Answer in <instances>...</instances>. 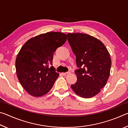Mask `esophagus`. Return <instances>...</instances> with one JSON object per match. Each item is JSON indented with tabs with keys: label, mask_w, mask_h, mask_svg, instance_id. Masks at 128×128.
Wrapping results in <instances>:
<instances>
[{
	"label": "esophagus",
	"mask_w": 128,
	"mask_h": 128,
	"mask_svg": "<svg viewBox=\"0 0 128 128\" xmlns=\"http://www.w3.org/2000/svg\"><path fill=\"white\" fill-rule=\"evenodd\" d=\"M69 73H70V72H66V73H62V74L63 75V76H66L69 74Z\"/></svg>",
	"instance_id": "obj_1"
}]
</instances>
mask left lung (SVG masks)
I'll use <instances>...</instances> for the list:
<instances>
[{"mask_svg": "<svg viewBox=\"0 0 128 128\" xmlns=\"http://www.w3.org/2000/svg\"><path fill=\"white\" fill-rule=\"evenodd\" d=\"M68 40L76 56L77 80L70 86L84 98L95 96L104 87L110 74L111 59L104 44L87 34L68 33Z\"/></svg>", "mask_w": 128, "mask_h": 128, "instance_id": "obj_1", "label": "left lung"}]
</instances>
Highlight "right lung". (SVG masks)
I'll list each match as a JSON object with an SVG mask.
<instances>
[{
	"instance_id": "1",
	"label": "right lung",
	"mask_w": 128,
	"mask_h": 128,
	"mask_svg": "<svg viewBox=\"0 0 128 128\" xmlns=\"http://www.w3.org/2000/svg\"><path fill=\"white\" fill-rule=\"evenodd\" d=\"M66 34L48 32L30 38L26 42L16 59L17 76L30 95L39 97L52 88L59 74L52 65L53 54L64 44Z\"/></svg>"
}]
</instances>
